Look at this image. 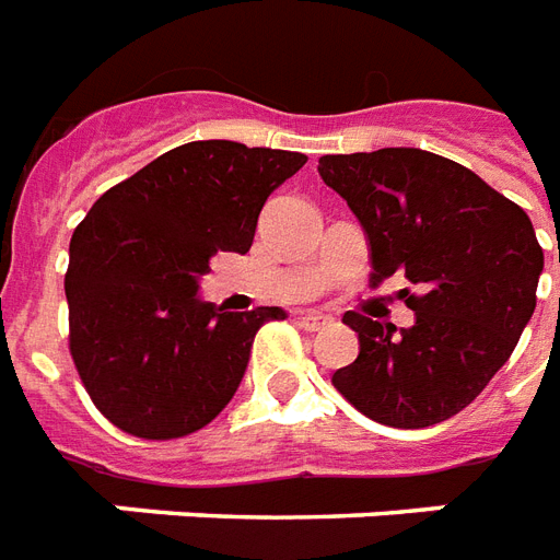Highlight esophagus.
Wrapping results in <instances>:
<instances>
[{"label":"esophagus","instance_id":"obj_1","mask_svg":"<svg viewBox=\"0 0 560 560\" xmlns=\"http://www.w3.org/2000/svg\"><path fill=\"white\" fill-rule=\"evenodd\" d=\"M325 325H331V316L323 314H302L299 316V328H305V331H319Z\"/></svg>","mask_w":560,"mask_h":560}]
</instances>
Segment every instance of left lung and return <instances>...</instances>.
Returning a JSON list of instances; mask_svg holds the SVG:
<instances>
[{
  "label": "left lung",
  "mask_w": 560,
  "mask_h": 560,
  "mask_svg": "<svg viewBox=\"0 0 560 560\" xmlns=\"http://www.w3.org/2000/svg\"><path fill=\"white\" fill-rule=\"evenodd\" d=\"M319 177L363 226L372 288L404 272L409 328L342 316L360 354L334 386L377 424L418 430L462 412L512 358L544 272L529 214L474 171L421 148L319 160ZM560 264V244H558Z\"/></svg>",
  "instance_id": "left-lung-1"
}]
</instances>
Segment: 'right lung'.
Returning <instances> with one entry per match:
<instances>
[{
  "instance_id": "1",
  "label": "right lung",
  "mask_w": 560,
  "mask_h": 560,
  "mask_svg": "<svg viewBox=\"0 0 560 560\" xmlns=\"http://www.w3.org/2000/svg\"><path fill=\"white\" fill-rule=\"evenodd\" d=\"M305 153L179 144L101 194L69 244V346L95 407L139 439H179L226 407L281 307L200 296L218 253H249L264 202Z\"/></svg>"
}]
</instances>
